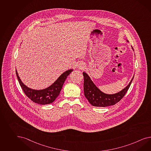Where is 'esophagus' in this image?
Here are the masks:
<instances>
[{
	"label": "esophagus",
	"instance_id": "obj_1",
	"mask_svg": "<svg viewBox=\"0 0 151 151\" xmlns=\"http://www.w3.org/2000/svg\"><path fill=\"white\" fill-rule=\"evenodd\" d=\"M77 67L78 68H79V69L83 70V69L85 68V66H84V65L83 63H78V64Z\"/></svg>",
	"mask_w": 151,
	"mask_h": 151
}]
</instances>
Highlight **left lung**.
Returning a JSON list of instances; mask_svg holds the SVG:
<instances>
[{"mask_svg": "<svg viewBox=\"0 0 151 151\" xmlns=\"http://www.w3.org/2000/svg\"><path fill=\"white\" fill-rule=\"evenodd\" d=\"M127 41L128 42V40ZM83 74L84 76V93L85 97L89 103L93 106L104 107L114 105L118 102L128 91L134 77V75L129 84L119 92L113 94H107L101 91L95 85L88 74L84 72Z\"/></svg>", "mask_w": 151, "mask_h": 151, "instance_id": "1", "label": "left lung"}]
</instances>
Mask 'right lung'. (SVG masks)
<instances>
[{"label":"right lung","instance_id":"add662e5","mask_svg":"<svg viewBox=\"0 0 151 151\" xmlns=\"http://www.w3.org/2000/svg\"><path fill=\"white\" fill-rule=\"evenodd\" d=\"M73 70V69L66 70L58 78V79L52 84L45 89L42 90H35L27 87L21 81L16 70V74L19 85L26 95L35 103L44 105L51 104L55 100L60 93L66 78Z\"/></svg>","mask_w":151,"mask_h":151}]
</instances>
